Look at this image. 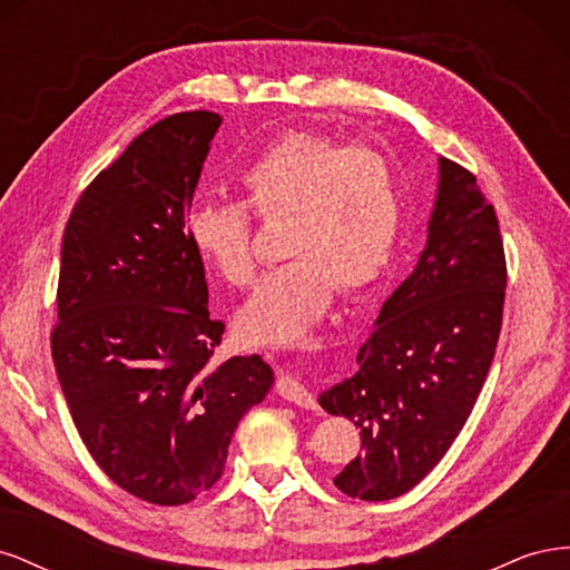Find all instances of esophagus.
I'll use <instances>...</instances> for the list:
<instances>
[{"label": "esophagus", "instance_id": "1", "mask_svg": "<svg viewBox=\"0 0 570 570\" xmlns=\"http://www.w3.org/2000/svg\"><path fill=\"white\" fill-rule=\"evenodd\" d=\"M275 392H278L289 404H297L302 409H316V400L312 396V392H308L292 373L278 375V381H275Z\"/></svg>", "mask_w": 570, "mask_h": 570}]
</instances>
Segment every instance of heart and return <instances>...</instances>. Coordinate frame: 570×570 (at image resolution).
Masks as SVG:
<instances>
[{"mask_svg":"<svg viewBox=\"0 0 570 570\" xmlns=\"http://www.w3.org/2000/svg\"><path fill=\"white\" fill-rule=\"evenodd\" d=\"M249 204L262 218H287L289 262L258 281L237 316L254 344H302L342 292L371 287L385 273L404 226V195L383 151L289 130L245 166ZM193 247L223 281L254 278L256 249L249 206L226 197L199 199L187 214Z\"/></svg>","mask_w":570,"mask_h":570,"instance_id":"heart-1","label":"heart"}]
</instances>
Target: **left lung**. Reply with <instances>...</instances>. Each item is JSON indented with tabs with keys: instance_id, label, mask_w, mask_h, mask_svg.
I'll use <instances>...</instances> for the list:
<instances>
[{
	"instance_id": "8db88e82",
	"label": "left lung",
	"mask_w": 570,
	"mask_h": 570,
	"mask_svg": "<svg viewBox=\"0 0 570 570\" xmlns=\"http://www.w3.org/2000/svg\"><path fill=\"white\" fill-rule=\"evenodd\" d=\"M507 262L492 204L469 170L438 159V193L416 268L385 299L356 373L318 404L361 430L335 485L364 502L394 499L450 450L490 371L502 327Z\"/></svg>"
}]
</instances>
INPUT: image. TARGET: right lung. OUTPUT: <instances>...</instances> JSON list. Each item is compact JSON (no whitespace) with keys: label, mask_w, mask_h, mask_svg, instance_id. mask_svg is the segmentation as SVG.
<instances>
[{"label":"right lung","mask_w":570,"mask_h":570,"mask_svg":"<svg viewBox=\"0 0 570 570\" xmlns=\"http://www.w3.org/2000/svg\"><path fill=\"white\" fill-rule=\"evenodd\" d=\"M223 118L168 116L90 183L66 223L51 356L73 423L118 488L178 507L223 475L245 413L273 368L254 356L214 364L187 214Z\"/></svg>","instance_id":"obj_1"}]
</instances>
